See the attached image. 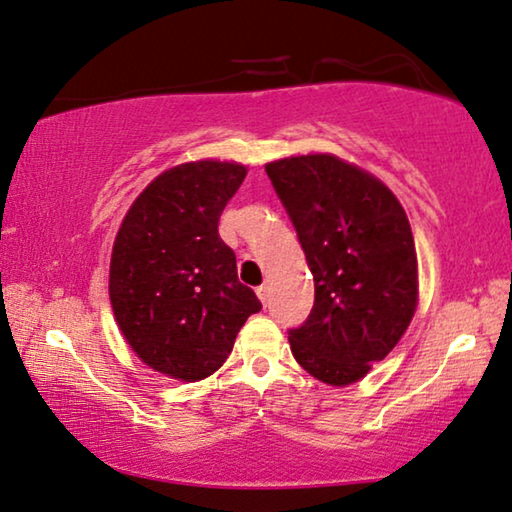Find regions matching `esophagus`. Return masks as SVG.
<instances>
[{
	"mask_svg": "<svg viewBox=\"0 0 512 512\" xmlns=\"http://www.w3.org/2000/svg\"><path fill=\"white\" fill-rule=\"evenodd\" d=\"M256 295H258V300H261V302L265 304V302H267V297H270V288H267L265 283H263V286H258V288H256Z\"/></svg>",
	"mask_w": 512,
	"mask_h": 512,
	"instance_id": "obj_1",
	"label": "esophagus"
}]
</instances>
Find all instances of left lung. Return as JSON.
Masks as SVG:
<instances>
[{"instance_id": "1", "label": "left lung", "mask_w": 512, "mask_h": 512, "mask_svg": "<svg viewBox=\"0 0 512 512\" xmlns=\"http://www.w3.org/2000/svg\"><path fill=\"white\" fill-rule=\"evenodd\" d=\"M311 267L316 300L290 350L316 380L345 387L396 348L419 300L410 222L382 180L316 153L265 164Z\"/></svg>"}]
</instances>
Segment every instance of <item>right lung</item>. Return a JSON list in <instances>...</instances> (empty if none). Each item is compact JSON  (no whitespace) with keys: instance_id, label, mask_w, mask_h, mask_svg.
Returning <instances> with one entry per match:
<instances>
[{"instance_id":"add662e5","label":"right lung","mask_w":512,"mask_h":512,"mask_svg":"<svg viewBox=\"0 0 512 512\" xmlns=\"http://www.w3.org/2000/svg\"><path fill=\"white\" fill-rule=\"evenodd\" d=\"M247 167L185 162L157 176L132 203L109 263V300L137 357L174 380L196 382L231 355L256 293L238 281L219 215Z\"/></svg>"}]
</instances>
